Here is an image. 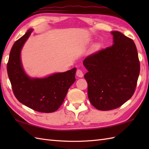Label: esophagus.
Instances as JSON below:
<instances>
[{
	"label": "esophagus",
	"mask_w": 149,
	"mask_h": 149,
	"mask_svg": "<svg viewBox=\"0 0 149 149\" xmlns=\"http://www.w3.org/2000/svg\"><path fill=\"white\" fill-rule=\"evenodd\" d=\"M76 75H77V76L79 77H83V72H82V70H79V69H78L77 70Z\"/></svg>",
	"instance_id": "obj_1"
}]
</instances>
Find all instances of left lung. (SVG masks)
I'll return each mask as SVG.
<instances>
[{
  "mask_svg": "<svg viewBox=\"0 0 149 149\" xmlns=\"http://www.w3.org/2000/svg\"><path fill=\"white\" fill-rule=\"evenodd\" d=\"M111 47L88 56L83 65L88 72V96L99 110L121 106L131 98L140 74L138 54L132 40L118 31H112Z\"/></svg>",
  "mask_w": 149,
  "mask_h": 149,
  "instance_id": "8db88e82",
  "label": "left lung"
}]
</instances>
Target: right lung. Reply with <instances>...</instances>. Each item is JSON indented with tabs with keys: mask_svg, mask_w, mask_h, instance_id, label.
<instances>
[{
	"mask_svg": "<svg viewBox=\"0 0 149 149\" xmlns=\"http://www.w3.org/2000/svg\"><path fill=\"white\" fill-rule=\"evenodd\" d=\"M30 29L13 45L7 65L13 91L19 102L42 113H52L63 104L68 90L75 81L76 68L44 77H31L24 68L21 52L33 33Z\"/></svg>",
	"mask_w": 149,
	"mask_h": 149,
	"instance_id": "add662e5",
	"label": "right lung"
}]
</instances>
